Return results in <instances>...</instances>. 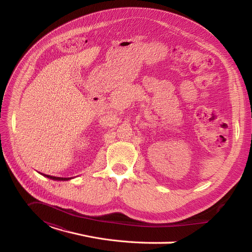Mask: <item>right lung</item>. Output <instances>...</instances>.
Returning a JSON list of instances; mask_svg holds the SVG:
<instances>
[{"instance_id":"add662e5","label":"right lung","mask_w":252,"mask_h":252,"mask_svg":"<svg viewBox=\"0 0 252 252\" xmlns=\"http://www.w3.org/2000/svg\"><path fill=\"white\" fill-rule=\"evenodd\" d=\"M45 177H47L51 180H56V181H68V180H70L69 178H57V177H52V175H47V174H45Z\"/></svg>"}]
</instances>
